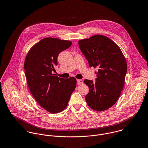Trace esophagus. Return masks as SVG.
Returning <instances> with one entry per match:
<instances>
[{"instance_id": "1", "label": "esophagus", "mask_w": 148, "mask_h": 148, "mask_svg": "<svg viewBox=\"0 0 148 148\" xmlns=\"http://www.w3.org/2000/svg\"><path fill=\"white\" fill-rule=\"evenodd\" d=\"M77 84H78V85H80L81 84H83V81L82 80H81V79L77 80Z\"/></svg>"}]
</instances>
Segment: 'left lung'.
<instances>
[{
	"instance_id": "left-lung-1",
	"label": "left lung",
	"mask_w": 148,
	"mask_h": 148,
	"mask_svg": "<svg viewBox=\"0 0 148 148\" xmlns=\"http://www.w3.org/2000/svg\"><path fill=\"white\" fill-rule=\"evenodd\" d=\"M81 51L90 67L98 68L95 82L87 79L89 88L85 96L88 105L97 111L112 107L119 99L127 70L125 58L119 47L108 37L94 35L79 40Z\"/></svg>"
}]
</instances>
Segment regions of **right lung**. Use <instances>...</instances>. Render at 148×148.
<instances>
[{
    "label": "right lung",
    "instance_id": "add662e5",
    "mask_svg": "<svg viewBox=\"0 0 148 148\" xmlns=\"http://www.w3.org/2000/svg\"><path fill=\"white\" fill-rule=\"evenodd\" d=\"M71 45L69 40L45 38L29 50L25 58L24 69L29 90L40 106L52 114L66 108L76 86L75 77L60 78L53 73L58 55Z\"/></svg>",
    "mask_w": 148,
    "mask_h": 148
}]
</instances>
